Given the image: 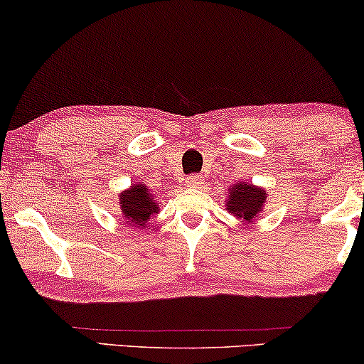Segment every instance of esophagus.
<instances>
[{"instance_id":"34e87169","label":"esophagus","mask_w":364,"mask_h":364,"mask_svg":"<svg viewBox=\"0 0 364 364\" xmlns=\"http://www.w3.org/2000/svg\"><path fill=\"white\" fill-rule=\"evenodd\" d=\"M186 186L191 188H200L204 186V177L199 176V173H196V176H188L186 178Z\"/></svg>"}]
</instances>
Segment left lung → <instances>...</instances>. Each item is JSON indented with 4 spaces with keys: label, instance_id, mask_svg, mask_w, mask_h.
Segmentation results:
<instances>
[{
    "label": "left lung",
    "instance_id": "left-lung-1",
    "mask_svg": "<svg viewBox=\"0 0 364 364\" xmlns=\"http://www.w3.org/2000/svg\"><path fill=\"white\" fill-rule=\"evenodd\" d=\"M267 200L266 188H261L249 182H237L230 186L225 210L230 212L240 224L251 225L257 220Z\"/></svg>",
    "mask_w": 364,
    "mask_h": 364
}]
</instances>
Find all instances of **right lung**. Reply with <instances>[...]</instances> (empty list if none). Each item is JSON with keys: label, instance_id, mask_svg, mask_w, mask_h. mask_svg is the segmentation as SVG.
I'll return each instance as SVG.
<instances>
[{"label": "right lung", "instance_id": "add662e5", "mask_svg": "<svg viewBox=\"0 0 364 364\" xmlns=\"http://www.w3.org/2000/svg\"><path fill=\"white\" fill-rule=\"evenodd\" d=\"M119 205L125 223L139 229L147 228L150 217L160 212L154 191L141 182L132 183L119 193Z\"/></svg>", "mask_w": 364, "mask_h": 364}]
</instances>
